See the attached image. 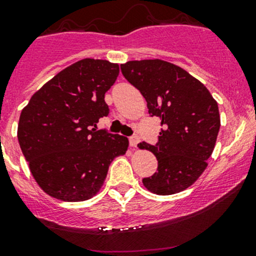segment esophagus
<instances>
[{
  "mask_svg": "<svg viewBox=\"0 0 256 256\" xmlns=\"http://www.w3.org/2000/svg\"><path fill=\"white\" fill-rule=\"evenodd\" d=\"M139 142H140V139L138 136H133L129 138V144H130V146H133V148H136V145L139 144Z\"/></svg>",
  "mask_w": 256,
  "mask_h": 256,
  "instance_id": "obj_1",
  "label": "esophagus"
}]
</instances>
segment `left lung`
Here are the masks:
<instances>
[{
	"mask_svg": "<svg viewBox=\"0 0 256 256\" xmlns=\"http://www.w3.org/2000/svg\"><path fill=\"white\" fill-rule=\"evenodd\" d=\"M120 72L144 96L150 116L161 120L156 145L140 142L158 162V172L142 183L158 195L180 193L208 166L221 124L217 102L204 84L170 62L129 61Z\"/></svg>",
	"mask_w": 256,
	"mask_h": 256,
	"instance_id": "8db88e82",
	"label": "left lung"
}]
</instances>
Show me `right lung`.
Wrapping results in <instances>:
<instances>
[{
  "instance_id": "right-lung-1",
  "label": "right lung",
  "mask_w": 256,
  "mask_h": 256,
  "mask_svg": "<svg viewBox=\"0 0 256 256\" xmlns=\"http://www.w3.org/2000/svg\"><path fill=\"white\" fill-rule=\"evenodd\" d=\"M118 73L116 63L82 60L48 82L22 111V152L36 183L51 196L90 199L100 190L110 164L127 151L126 136L96 129L110 112L105 92Z\"/></svg>"
}]
</instances>
